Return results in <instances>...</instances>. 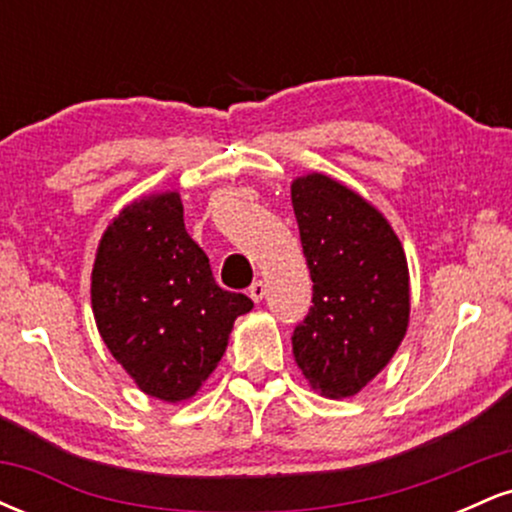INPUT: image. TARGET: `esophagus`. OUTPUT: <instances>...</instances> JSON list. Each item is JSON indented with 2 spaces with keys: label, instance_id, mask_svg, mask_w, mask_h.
I'll return each instance as SVG.
<instances>
[{
  "label": "esophagus",
  "instance_id": "obj_1",
  "mask_svg": "<svg viewBox=\"0 0 512 512\" xmlns=\"http://www.w3.org/2000/svg\"><path fill=\"white\" fill-rule=\"evenodd\" d=\"M264 293H267V284H264V281H255V284L250 286V298H252V301H255V303L262 301Z\"/></svg>",
  "mask_w": 512,
  "mask_h": 512
}]
</instances>
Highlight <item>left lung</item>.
I'll return each instance as SVG.
<instances>
[{"label": "left lung", "mask_w": 512, "mask_h": 512, "mask_svg": "<svg viewBox=\"0 0 512 512\" xmlns=\"http://www.w3.org/2000/svg\"><path fill=\"white\" fill-rule=\"evenodd\" d=\"M313 308L293 358L322 397H354L397 354L409 327V267L390 221L325 173L291 182Z\"/></svg>", "instance_id": "1"}]
</instances>
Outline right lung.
<instances>
[{"mask_svg": "<svg viewBox=\"0 0 512 512\" xmlns=\"http://www.w3.org/2000/svg\"><path fill=\"white\" fill-rule=\"evenodd\" d=\"M91 308L113 358L144 395L195 397L226 354L243 293L223 291L209 257L187 236L175 190L129 202L103 231L91 272Z\"/></svg>", "mask_w": 512, "mask_h": 512, "instance_id": "obj_1", "label": "right lung"}]
</instances>
